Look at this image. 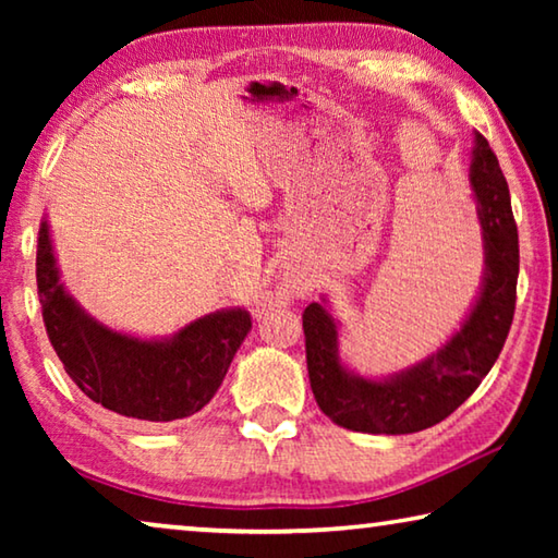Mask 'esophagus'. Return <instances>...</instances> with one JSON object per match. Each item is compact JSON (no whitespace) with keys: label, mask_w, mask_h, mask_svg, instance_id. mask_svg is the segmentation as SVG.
Wrapping results in <instances>:
<instances>
[{"label":"esophagus","mask_w":558,"mask_h":558,"mask_svg":"<svg viewBox=\"0 0 558 558\" xmlns=\"http://www.w3.org/2000/svg\"><path fill=\"white\" fill-rule=\"evenodd\" d=\"M307 288H298V295H302ZM278 298L272 295V292H263V295L256 300V313H266V310H270L272 305H276Z\"/></svg>","instance_id":"esophagus-1"}]
</instances>
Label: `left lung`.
<instances>
[{
    "label": "left lung",
    "instance_id": "8db88e82",
    "mask_svg": "<svg viewBox=\"0 0 558 558\" xmlns=\"http://www.w3.org/2000/svg\"><path fill=\"white\" fill-rule=\"evenodd\" d=\"M470 186L483 229V286L446 344L409 369L369 379L339 356V323L327 300L302 313L307 374L315 401L337 426L374 436H403L436 426L470 399L493 369L514 317L519 235L507 179L487 140L475 132Z\"/></svg>",
    "mask_w": 558,
    "mask_h": 558
}]
</instances>
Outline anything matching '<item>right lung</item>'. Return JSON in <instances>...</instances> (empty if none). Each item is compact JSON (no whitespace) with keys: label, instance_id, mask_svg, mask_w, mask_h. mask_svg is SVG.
<instances>
[{"label":"right lung","instance_id":"obj_1","mask_svg":"<svg viewBox=\"0 0 558 558\" xmlns=\"http://www.w3.org/2000/svg\"><path fill=\"white\" fill-rule=\"evenodd\" d=\"M36 286L46 335L65 374L90 401L135 421L167 423L202 411L253 327L248 310L226 307L169 337L143 339L110 329L65 290L46 219L36 248Z\"/></svg>","mask_w":558,"mask_h":558}]
</instances>
